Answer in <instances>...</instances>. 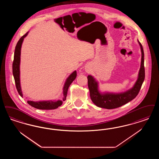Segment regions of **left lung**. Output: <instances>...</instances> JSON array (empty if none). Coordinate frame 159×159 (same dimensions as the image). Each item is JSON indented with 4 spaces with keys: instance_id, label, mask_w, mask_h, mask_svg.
Listing matches in <instances>:
<instances>
[{
    "instance_id": "left-lung-1",
    "label": "left lung",
    "mask_w": 159,
    "mask_h": 159,
    "mask_svg": "<svg viewBox=\"0 0 159 159\" xmlns=\"http://www.w3.org/2000/svg\"><path fill=\"white\" fill-rule=\"evenodd\" d=\"M138 43L141 52V65L137 79L131 88L120 93L102 92L99 90L98 81L93 76L88 75V80L90 96L92 101L96 106L108 109L118 108L132 101L139 94L142 84L144 80L145 70L144 66V54L143 46L139 40Z\"/></svg>"
}]
</instances>
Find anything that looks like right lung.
<instances>
[{"instance_id":"1","label":"right lung","mask_w":159,"mask_h":159,"mask_svg":"<svg viewBox=\"0 0 159 159\" xmlns=\"http://www.w3.org/2000/svg\"><path fill=\"white\" fill-rule=\"evenodd\" d=\"M29 32H27L24 36L19 39L17 44L15 47V50L14 52V58L12 64L13 75L14 77L16 88L18 90L19 95L23 97V93L20 86V51L22 44L24 41V38L28 35ZM77 76L76 71L75 70L71 73L68 77L65 83L64 84L63 88V95L61 96V99L58 100H48V101H28L27 102L29 105L34 108L43 109V110H50V109H55L60 107L63 102L66 100V96L67 93V90L70 86L71 83L74 81Z\"/></svg>"}]
</instances>
